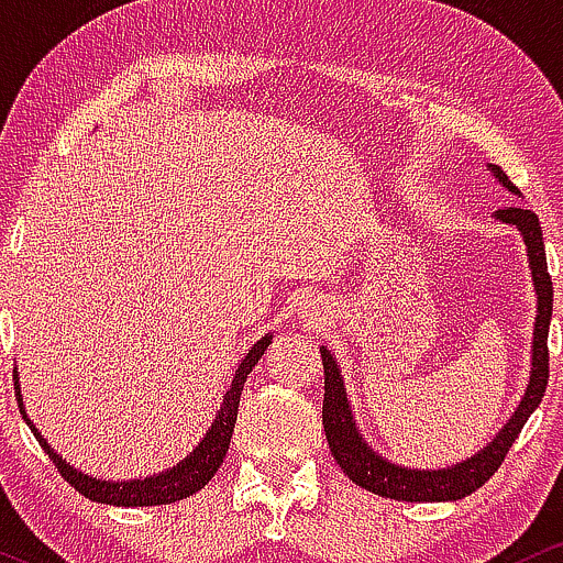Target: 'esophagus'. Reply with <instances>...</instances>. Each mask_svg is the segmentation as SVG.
<instances>
[{"label":"esophagus","mask_w":563,"mask_h":563,"mask_svg":"<svg viewBox=\"0 0 563 563\" xmlns=\"http://www.w3.org/2000/svg\"><path fill=\"white\" fill-rule=\"evenodd\" d=\"M295 313H298L302 321H308V324H319L327 316V306L319 298H313V295H306V298L295 302Z\"/></svg>","instance_id":"obj_1"}]
</instances>
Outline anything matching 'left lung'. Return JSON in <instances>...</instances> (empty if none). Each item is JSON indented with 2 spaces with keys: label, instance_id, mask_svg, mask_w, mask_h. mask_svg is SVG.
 <instances>
[{
  "label": "left lung",
  "instance_id": "left-lung-1",
  "mask_svg": "<svg viewBox=\"0 0 563 563\" xmlns=\"http://www.w3.org/2000/svg\"><path fill=\"white\" fill-rule=\"evenodd\" d=\"M497 183L510 191L514 197H521L519 188L508 180L497 164H486ZM492 218L503 225H514L521 233L523 244H527V261L532 271V284L537 295V313H534V330H532V369H529L527 390H523L519 407L514 409L505 426L495 433L489 444L482 446L471 457L460 460V463L446 465V468H407V465L394 463V460L383 457L380 452L372 450L369 441L358 431L356 418H353L351 399L345 394L343 375H340L338 358L327 345H321V364H324V407H321V420H324V433L330 441V450L351 482H356L362 489L375 492L380 497L404 503H450L463 500L471 492H476L495 471L500 468L505 454H508L514 441L519 439L523 422L529 415L540 407L542 396H545L548 385V330H551V313H553V282L548 276L545 261V244H542L540 220L532 210L523 207H505L497 210Z\"/></svg>",
  "mask_w": 563,
  "mask_h": 563
}]
</instances>
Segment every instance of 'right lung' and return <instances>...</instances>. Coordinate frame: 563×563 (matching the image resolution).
<instances>
[{
  "mask_svg": "<svg viewBox=\"0 0 563 563\" xmlns=\"http://www.w3.org/2000/svg\"><path fill=\"white\" fill-rule=\"evenodd\" d=\"M271 340H274V334L271 332L263 334V338L252 345L247 356L242 358V364L236 366V375H233L229 390L223 394V401H220L218 415H214L212 426L207 428V433L201 435L199 444L194 446V450L188 452L178 465H173V468H167L162 473H154V476L130 478V482H106V478L90 476V473L74 468L71 463H66V460H63V454H58L53 446L47 444V439L40 433V428H36L34 420L26 415V404H23L21 383H18V369H15L18 407H21L23 420L29 422L31 433L36 435V441L42 444V450L49 454V460L58 465L60 476L66 478V482L79 492V495L90 497V500L103 503V505H122V508L169 505L175 500H183V497H188V495H197L201 486H205L214 476V473H218L225 452H229L244 383H247V375L252 372V366L261 362V356L271 345Z\"/></svg>",
  "mask_w": 563,
  "mask_h": 563,
  "instance_id": "right-lung-1",
  "label": "right lung"
}]
</instances>
